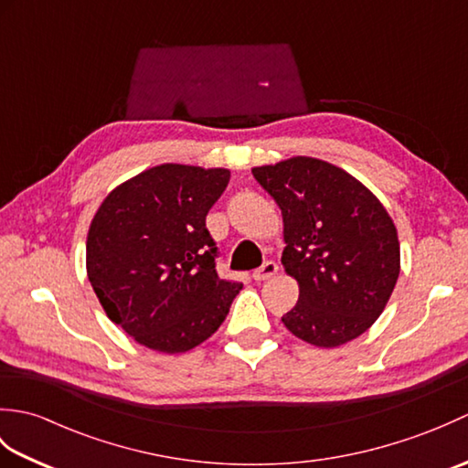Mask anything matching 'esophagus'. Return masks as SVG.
I'll use <instances>...</instances> for the list:
<instances>
[{"instance_id": "1", "label": "esophagus", "mask_w": 468, "mask_h": 468, "mask_svg": "<svg viewBox=\"0 0 468 468\" xmlns=\"http://www.w3.org/2000/svg\"><path fill=\"white\" fill-rule=\"evenodd\" d=\"M277 270H280V267H277L275 261H265V263L260 267V270L253 271V280H255V282L271 280V277L277 273Z\"/></svg>"}]
</instances>
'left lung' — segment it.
<instances>
[{"mask_svg": "<svg viewBox=\"0 0 468 468\" xmlns=\"http://www.w3.org/2000/svg\"><path fill=\"white\" fill-rule=\"evenodd\" d=\"M253 176L282 208V263L300 283V300L282 317L287 330L320 347L362 335L400 273L390 215L352 175L317 158L257 166Z\"/></svg>", "mask_w": 468, "mask_h": 468, "instance_id": "obj_1", "label": "left lung"}]
</instances>
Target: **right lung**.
<instances>
[{"instance_id": "add662e5", "label": "right lung", "mask_w": 468, "mask_h": 468, "mask_svg": "<svg viewBox=\"0 0 468 468\" xmlns=\"http://www.w3.org/2000/svg\"><path fill=\"white\" fill-rule=\"evenodd\" d=\"M227 168L161 165L116 186L92 218L86 270L106 315L138 344L186 352L223 324L241 283L217 273L207 213Z\"/></svg>"}]
</instances>
